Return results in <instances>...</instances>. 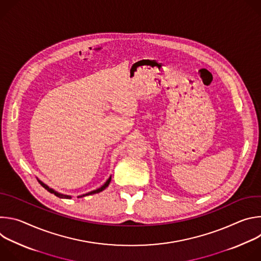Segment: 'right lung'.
I'll return each instance as SVG.
<instances>
[{"label":"right lung","mask_w":261,"mask_h":261,"mask_svg":"<svg viewBox=\"0 0 261 261\" xmlns=\"http://www.w3.org/2000/svg\"><path fill=\"white\" fill-rule=\"evenodd\" d=\"M110 180H111V176H109V178L105 181V184L103 185V186H101L100 188H98V189H96V190H94V191H91V192H89V193H86V194H83L82 196H79V197H84V196H88V195H92V194H96V193H99V192H101V191H103L106 187H108V185H109V182H110ZM38 181H39V184L42 186L43 188H45L48 192H50V193H53V194H55L56 196H58V197H60V198H67V199H70L71 198V196L70 195H65V194H61V193H59V192H57V191H55L54 189H51V188H49L47 185H45L43 181H41L40 179H38Z\"/></svg>","instance_id":"right-lung-1"}]
</instances>
